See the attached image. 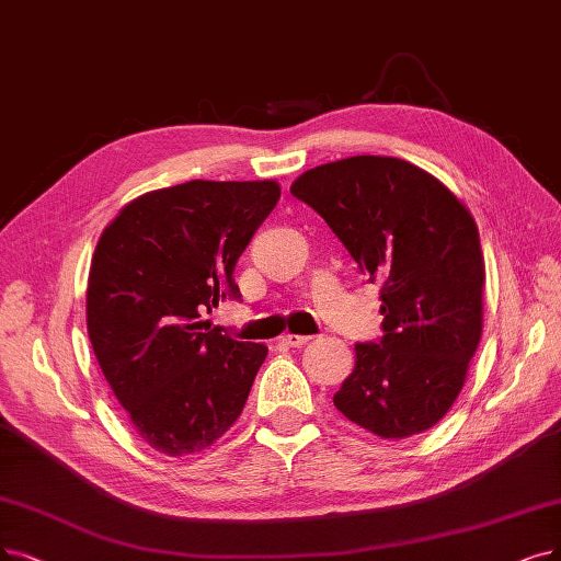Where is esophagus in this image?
<instances>
[{"label": "esophagus", "mask_w": 561, "mask_h": 561, "mask_svg": "<svg viewBox=\"0 0 561 561\" xmlns=\"http://www.w3.org/2000/svg\"><path fill=\"white\" fill-rule=\"evenodd\" d=\"M308 341H310V335H299V333H285L283 339H280V343L287 345V347H301Z\"/></svg>", "instance_id": "esophagus-1"}]
</instances>
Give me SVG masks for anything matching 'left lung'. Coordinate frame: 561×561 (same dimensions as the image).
I'll list each match as a JSON object with an SVG mask.
<instances>
[{"label":"left lung","mask_w":561,"mask_h":561,"mask_svg":"<svg viewBox=\"0 0 561 561\" xmlns=\"http://www.w3.org/2000/svg\"><path fill=\"white\" fill-rule=\"evenodd\" d=\"M289 193L327 220L368 283H379L385 333L354 345L335 410L385 439L433 428L481 341L485 268L472 214L433 174L391 156L312 168Z\"/></svg>","instance_id":"left-lung-1"}]
</instances>
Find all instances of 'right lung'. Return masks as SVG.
<instances>
[{"mask_svg": "<svg viewBox=\"0 0 561 561\" xmlns=\"http://www.w3.org/2000/svg\"><path fill=\"white\" fill-rule=\"evenodd\" d=\"M276 182H193L133 199L99 239L87 331L138 435L168 456L211 446L239 419L266 347L203 322L241 299L234 266L274 211Z\"/></svg>", "mask_w": 561, "mask_h": 561, "instance_id": "1", "label": "right lung"}]
</instances>
